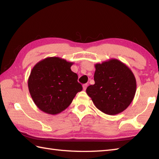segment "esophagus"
Masks as SVG:
<instances>
[{
  "instance_id": "esophagus-1",
  "label": "esophagus",
  "mask_w": 159,
  "mask_h": 159,
  "mask_svg": "<svg viewBox=\"0 0 159 159\" xmlns=\"http://www.w3.org/2000/svg\"><path fill=\"white\" fill-rule=\"evenodd\" d=\"M87 84H84V85H83V90H86V89H87Z\"/></svg>"
}]
</instances>
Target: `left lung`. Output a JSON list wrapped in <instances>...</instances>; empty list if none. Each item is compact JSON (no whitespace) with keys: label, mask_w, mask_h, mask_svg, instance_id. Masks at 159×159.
<instances>
[{"label":"left lung","mask_w":159,"mask_h":159,"mask_svg":"<svg viewBox=\"0 0 159 159\" xmlns=\"http://www.w3.org/2000/svg\"><path fill=\"white\" fill-rule=\"evenodd\" d=\"M94 85L86 92L102 112L113 116L130 105L136 92V79L133 72L117 59L95 65Z\"/></svg>","instance_id":"obj_1"}]
</instances>
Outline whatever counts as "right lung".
Segmentation results:
<instances>
[{"label":"right lung","instance_id":"right-lung-1","mask_svg":"<svg viewBox=\"0 0 159 159\" xmlns=\"http://www.w3.org/2000/svg\"><path fill=\"white\" fill-rule=\"evenodd\" d=\"M73 63L59 57H48L33 67L28 87L33 102L48 114H58L67 109L76 94L82 91L78 75L71 70Z\"/></svg>","mask_w":159,"mask_h":159}]
</instances>
